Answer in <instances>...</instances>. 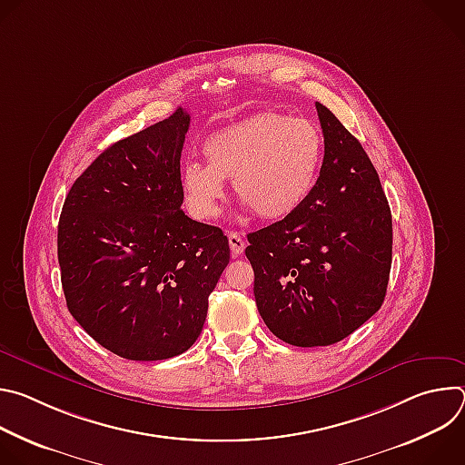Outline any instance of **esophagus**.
<instances>
[{
  "instance_id": "34e87169",
  "label": "esophagus",
  "mask_w": 465,
  "mask_h": 465,
  "mask_svg": "<svg viewBox=\"0 0 465 465\" xmlns=\"http://www.w3.org/2000/svg\"><path fill=\"white\" fill-rule=\"evenodd\" d=\"M228 242H230V250H232L233 255H241L244 252L246 242H244V239L237 232H230L228 233Z\"/></svg>"
}]
</instances>
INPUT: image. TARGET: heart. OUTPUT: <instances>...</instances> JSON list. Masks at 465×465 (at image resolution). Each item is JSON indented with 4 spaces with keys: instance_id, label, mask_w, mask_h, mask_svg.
Listing matches in <instances>:
<instances>
[{
    "instance_id": "obj_1",
    "label": "heart",
    "mask_w": 465,
    "mask_h": 465,
    "mask_svg": "<svg viewBox=\"0 0 465 465\" xmlns=\"http://www.w3.org/2000/svg\"><path fill=\"white\" fill-rule=\"evenodd\" d=\"M208 163L180 171L183 204L196 219H213L232 180L246 210L267 221L294 213L311 194L323 160V136L311 119L259 112L219 132L203 145Z\"/></svg>"
}]
</instances>
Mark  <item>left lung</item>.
Wrapping results in <instances>:
<instances>
[{"label":"left lung","instance_id":"1","mask_svg":"<svg viewBox=\"0 0 465 465\" xmlns=\"http://www.w3.org/2000/svg\"><path fill=\"white\" fill-rule=\"evenodd\" d=\"M323 162L307 201L248 233L257 311L292 346H331L382 305L391 267V213L366 151L316 103Z\"/></svg>","mask_w":465,"mask_h":465}]
</instances>
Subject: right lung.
I'll use <instances>...</instances> for the list:
<instances>
[{
    "label": "right lung",
    "mask_w": 465,
    "mask_h": 465,
    "mask_svg": "<svg viewBox=\"0 0 465 465\" xmlns=\"http://www.w3.org/2000/svg\"><path fill=\"white\" fill-rule=\"evenodd\" d=\"M189 114L103 151L75 180L58 221L65 303L86 333L128 361L187 351L230 262L221 228L182 212L180 156Z\"/></svg>",
    "instance_id": "add662e5"
}]
</instances>
